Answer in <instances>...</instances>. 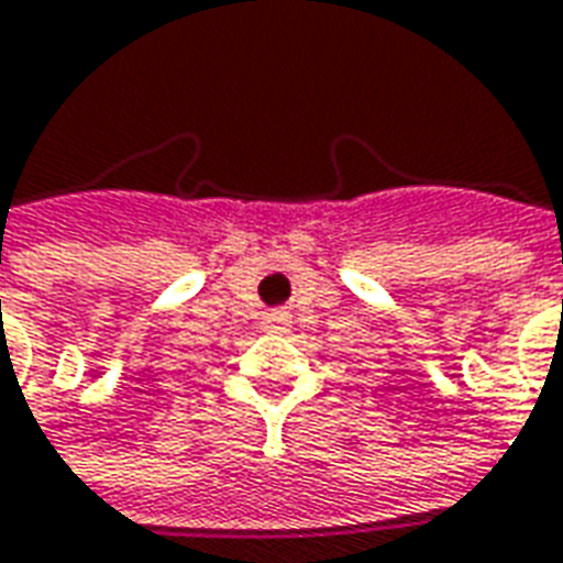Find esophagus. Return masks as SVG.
I'll use <instances>...</instances> for the list:
<instances>
[{
	"label": "esophagus",
	"instance_id": "34e87169",
	"mask_svg": "<svg viewBox=\"0 0 563 563\" xmlns=\"http://www.w3.org/2000/svg\"><path fill=\"white\" fill-rule=\"evenodd\" d=\"M290 321V314L285 309H275V312L263 314V327H269V330H285Z\"/></svg>",
	"mask_w": 563,
	"mask_h": 563
}]
</instances>
